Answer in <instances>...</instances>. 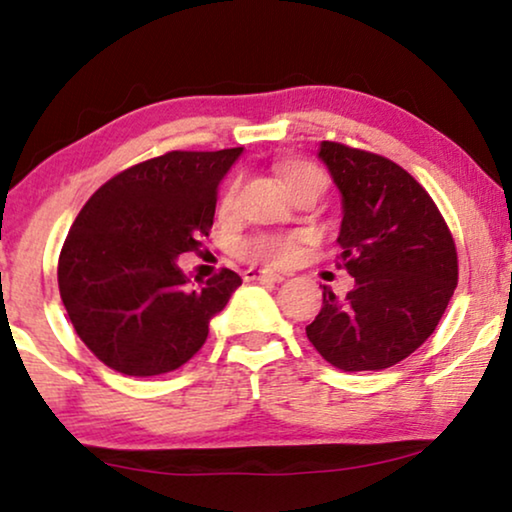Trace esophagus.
Listing matches in <instances>:
<instances>
[{"instance_id":"obj_1","label":"esophagus","mask_w":512,"mask_h":512,"mask_svg":"<svg viewBox=\"0 0 512 512\" xmlns=\"http://www.w3.org/2000/svg\"><path fill=\"white\" fill-rule=\"evenodd\" d=\"M243 278L245 281H271V283L285 281V276L274 274V271H269V269H248Z\"/></svg>"}]
</instances>
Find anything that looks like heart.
<instances>
[{
    "mask_svg": "<svg viewBox=\"0 0 512 512\" xmlns=\"http://www.w3.org/2000/svg\"><path fill=\"white\" fill-rule=\"evenodd\" d=\"M281 180L285 189H288L292 199H299V196H320L327 189V175L320 170L316 163L292 159L285 161L281 166ZM236 182H229L224 187L220 196V215H229L236 206ZM299 248L297 236H278V234H262L250 238V241L243 243V257H248L250 262L260 264H288L295 260Z\"/></svg>",
    "mask_w": 512,
    "mask_h": 512,
    "instance_id": "b5f03b06",
    "label": "heart"
}]
</instances>
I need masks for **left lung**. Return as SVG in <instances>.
<instances>
[{
	"instance_id": "obj_1",
	"label": "left lung",
	"mask_w": 512,
	"mask_h": 512,
	"mask_svg": "<svg viewBox=\"0 0 512 512\" xmlns=\"http://www.w3.org/2000/svg\"><path fill=\"white\" fill-rule=\"evenodd\" d=\"M342 192L337 267L356 278L344 299L323 285L306 337L344 372L386 370L433 335L459 281L445 217L414 177L386 156L320 142Z\"/></svg>"
}]
</instances>
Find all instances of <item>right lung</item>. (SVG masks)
I'll use <instances>...</instances> for the list:
<instances>
[{"instance_id": "right-lung-1", "label": "right lung", "mask_w": 512, "mask_h": 512, "mask_svg": "<svg viewBox=\"0 0 512 512\" xmlns=\"http://www.w3.org/2000/svg\"><path fill=\"white\" fill-rule=\"evenodd\" d=\"M243 147L168 152L107 180L70 227L58 288L74 330L100 363L128 377L182 367L206 344L210 318L241 276L189 285L177 257L201 248L217 187Z\"/></svg>"}]
</instances>
